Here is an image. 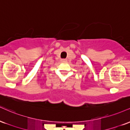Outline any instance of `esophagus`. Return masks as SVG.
<instances>
[{
	"instance_id": "34e87169",
	"label": "esophagus",
	"mask_w": 130,
	"mask_h": 130,
	"mask_svg": "<svg viewBox=\"0 0 130 130\" xmlns=\"http://www.w3.org/2000/svg\"><path fill=\"white\" fill-rule=\"evenodd\" d=\"M61 61H62V62H66L67 60H66V59H62Z\"/></svg>"
}]
</instances>
